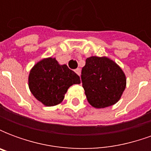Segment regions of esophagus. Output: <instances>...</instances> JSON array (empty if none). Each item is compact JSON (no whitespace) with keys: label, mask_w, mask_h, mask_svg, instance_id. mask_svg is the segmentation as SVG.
Returning a JSON list of instances; mask_svg holds the SVG:
<instances>
[{"label":"esophagus","mask_w":151,"mask_h":151,"mask_svg":"<svg viewBox=\"0 0 151 151\" xmlns=\"http://www.w3.org/2000/svg\"><path fill=\"white\" fill-rule=\"evenodd\" d=\"M75 73L78 74V75H81V69L80 68H78V69H75Z\"/></svg>","instance_id":"obj_1"}]
</instances>
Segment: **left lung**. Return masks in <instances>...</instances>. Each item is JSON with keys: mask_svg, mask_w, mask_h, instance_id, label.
<instances>
[{"mask_svg": "<svg viewBox=\"0 0 151 151\" xmlns=\"http://www.w3.org/2000/svg\"><path fill=\"white\" fill-rule=\"evenodd\" d=\"M82 87L87 101L95 108L116 104L126 87L124 73L107 56H91L82 69Z\"/></svg>", "mask_w": 151, "mask_h": 151, "instance_id": "obj_1", "label": "left lung"}]
</instances>
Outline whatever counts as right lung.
<instances>
[{
	"label": "right lung",
	"mask_w": 151,
	"mask_h": 151,
	"mask_svg": "<svg viewBox=\"0 0 151 151\" xmlns=\"http://www.w3.org/2000/svg\"><path fill=\"white\" fill-rule=\"evenodd\" d=\"M80 83L79 76L66 65H60L54 57L40 60L31 68L28 76L32 95L47 107L60 104L68 89Z\"/></svg>",
	"instance_id": "add662e5"
}]
</instances>
